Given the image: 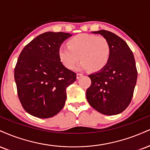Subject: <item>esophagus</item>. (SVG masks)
I'll use <instances>...</instances> for the list:
<instances>
[{
  "label": "esophagus",
  "mask_w": 150,
  "mask_h": 150,
  "mask_svg": "<svg viewBox=\"0 0 150 150\" xmlns=\"http://www.w3.org/2000/svg\"><path fill=\"white\" fill-rule=\"evenodd\" d=\"M83 75L82 73H77V79H80L81 77H82Z\"/></svg>",
  "instance_id": "obj_1"
}]
</instances>
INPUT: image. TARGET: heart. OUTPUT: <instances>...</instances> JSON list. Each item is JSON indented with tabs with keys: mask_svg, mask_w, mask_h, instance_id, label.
Here are the masks:
<instances>
[{
	"mask_svg": "<svg viewBox=\"0 0 150 150\" xmlns=\"http://www.w3.org/2000/svg\"><path fill=\"white\" fill-rule=\"evenodd\" d=\"M58 54L61 64L68 69H74L80 59L82 68L98 72L109 62L111 47L108 40L103 37L81 33L70 38L68 46L61 45Z\"/></svg>",
	"mask_w": 150,
	"mask_h": 150,
	"instance_id": "b5f03b06",
	"label": "heart"
}]
</instances>
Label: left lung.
I'll list each match as a JSON object with an SVG mask.
<instances>
[{
	"instance_id": "8db88e82",
	"label": "left lung",
	"mask_w": 150,
	"mask_h": 150,
	"mask_svg": "<svg viewBox=\"0 0 150 150\" xmlns=\"http://www.w3.org/2000/svg\"><path fill=\"white\" fill-rule=\"evenodd\" d=\"M110 43L111 56L103 69L89 75L91 86L86 96L93 108L105 115H115L126 110L133 98L138 71L134 56L127 42L116 34L100 30L93 31Z\"/></svg>"
}]
</instances>
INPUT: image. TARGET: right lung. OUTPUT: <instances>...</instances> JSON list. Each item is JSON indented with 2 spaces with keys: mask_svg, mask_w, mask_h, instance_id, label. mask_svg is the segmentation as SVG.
<instances>
[{
  "mask_svg": "<svg viewBox=\"0 0 150 150\" xmlns=\"http://www.w3.org/2000/svg\"><path fill=\"white\" fill-rule=\"evenodd\" d=\"M71 36L63 32L40 34L24 47L14 68L17 94L23 109L41 119L54 116L64 108L66 88L76 74L59 60L58 51Z\"/></svg>",
  "mask_w": 150,
  "mask_h": 150,
  "instance_id": "obj_1",
  "label": "right lung"
}]
</instances>
